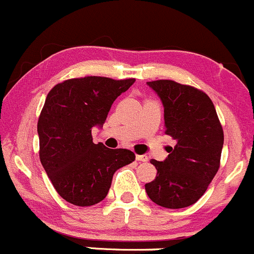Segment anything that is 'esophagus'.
<instances>
[{"label":"esophagus","mask_w":254,"mask_h":254,"mask_svg":"<svg viewBox=\"0 0 254 254\" xmlns=\"http://www.w3.org/2000/svg\"><path fill=\"white\" fill-rule=\"evenodd\" d=\"M135 159L138 160V162H148V157L147 155H135Z\"/></svg>","instance_id":"34e87169"}]
</instances>
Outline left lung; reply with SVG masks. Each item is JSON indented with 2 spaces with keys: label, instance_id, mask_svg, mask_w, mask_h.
<instances>
[{
  "label": "left lung",
  "instance_id": "8db88e82",
  "mask_svg": "<svg viewBox=\"0 0 254 254\" xmlns=\"http://www.w3.org/2000/svg\"><path fill=\"white\" fill-rule=\"evenodd\" d=\"M164 106L165 134L177 140L164 162L152 159L157 177L145 184L148 196L167 209L195 204L220 168L223 129L204 91L173 80L147 82Z\"/></svg>",
  "mask_w": 254,
  "mask_h": 254
}]
</instances>
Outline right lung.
Segmentation results:
<instances>
[{
  "label": "right lung",
  "instance_id": "right-lung-1",
  "mask_svg": "<svg viewBox=\"0 0 254 254\" xmlns=\"http://www.w3.org/2000/svg\"><path fill=\"white\" fill-rule=\"evenodd\" d=\"M135 79H69L48 94L38 120L39 158L58 194L76 206H91L109 192L115 172L135 159L128 149L92 142V127L106 121L115 100Z\"/></svg>",
  "mask_w": 254,
  "mask_h": 254
}]
</instances>
